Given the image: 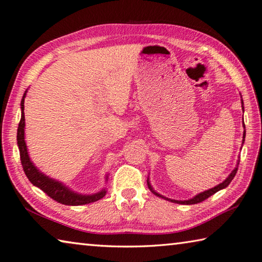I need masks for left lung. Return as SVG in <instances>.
Instances as JSON below:
<instances>
[{"mask_svg": "<svg viewBox=\"0 0 262 262\" xmlns=\"http://www.w3.org/2000/svg\"><path fill=\"white\" fill-rule=\"evenodd\" d=\"M240 95H241V94H240ZM241 98H242V96H241ZM241 103H242V110H243V111H245V107H243V100H241ZM243 126H245V123H243ZM245 138H246V130H245V132H243L242 144L245 143ZM239 161H240V160H237L236 167L234 168L233 170H232V172L230 173V175H229L228 177H226V179L224 180V182H222L221 184L216 185V186H215V187H213V188H211V189H207V190H205V191H202V193H200V194H197L196 196H194L193 199H189V200H186V201L171 200V199H168V197H166V196H162V195L159 194V193H157V191L154 189V187H152V186H151V184H150V182H149V177H148V179H147V184H148L149 189L151 190V193L155 194L156 196H159L160 199H164V200H166V201H170V202H172V203H177V204H184V205L197 204V203H201V202H203V201H205V200L208 199V197H210V196L214 195L215 193H216V191H219V190H221V189H223V188H225V187H228L229 184L232 182V179L234 178L235 173H236V171H237V166H239Z\"/></svg>", "mask_w": 262, "mask_h": 262, "instance_id": "left-lung-1", "label": "left lung"}]
</instances>
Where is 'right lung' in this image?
I'll return each mask as SVG.
<instances>
[{
    "mask_svg": "<svg viewBox=\"0 0 262 262\" xmlns=\"http://www.w3.org/2000/svg\"><path fill=\"white\" fill-rule=\"evenodd\" d=\"M28 90L25 92L21 100V120L17 127V135H16V141L17 147L20 151V158L21 164L23 167V170L26 172V176L30 180L31 184H33L36 187L43 190L46 194L50 196L52 200L57 201L58 203L65 205H85L90 204V203L96 202L98 200L103 199L106 194V188H103L102 190L97 191L94 194H79L75 190L66 186L63 183L56 180L54 178H50L49 176L45 175L43 172L40 171L38 168L34 166L31 161L30 157H29L27 143L25 140V126H26V119H25V98L27 95ZM108 176H105V182H107Z\"/></svg>",
    "mask_w": 262,
    "mask_h": 262,
    "instance_id": "add662e5",
    "label": "right lung"
}]
</instances>
